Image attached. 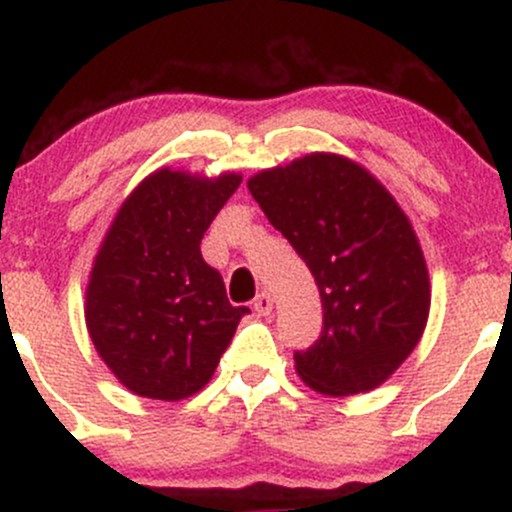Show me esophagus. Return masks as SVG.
Segmentation results:
<instances>
[{"label":"esophagus","mask_w":512,"mask_h":512,"mask_svg":"<svg viewBox=\"0 0 512 512\" xmlns=\"http://www.w3.org/2000/svg\"><path fill=\"white\" fill-rule=\"evenodd\" d=\"M254 310L258 312V315H271V312H273V298H271V293H266V290H263L261 295H256Z\"/></svg>","instance_id":"34e87169"}]
</instances>
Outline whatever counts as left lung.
Here are the masks:
<instances>
[{"mask_svg":"<svg viewBox=\"0 0 512 512\" xmlns=\"http://www.w3.org/2000/svg\"><path fill=\"white\" fill-rule=\"evenodd\" d=\"M249 192L320 288V339L295 351L302 381L327 395L381 386L420 342L430 312L425 258L398 202L332 153L263 170Z\"/></svg>","mask_w":512,"mask_h":512,"instance_id":"8db88e82","label":"left lung"}]
</instances>
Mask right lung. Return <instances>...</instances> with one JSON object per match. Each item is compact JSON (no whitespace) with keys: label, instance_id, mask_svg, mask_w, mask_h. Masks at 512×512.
Wrapping results in <instances>:
<instances>
[{"label":"right lung","instance_id":"right-lung-1","mask_svg":"<svg viewBox=\"0 0 512 512\" xmlns=\"http://www.w3.org/2000/svg\"><path fill=\"white\" fill-rule=\"evenodd\" d=\"M234 173L148 175L114 217L87 285V329L131 393L180 400L212 378L249 307H234L200 241L239 188Z\"/></svg>","mask_w":512,"mask_h":512}]
</instances>
